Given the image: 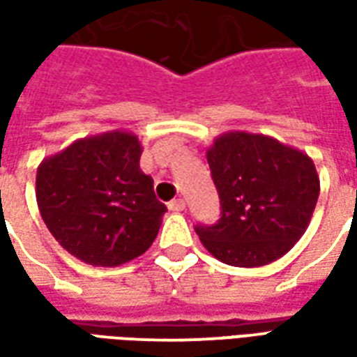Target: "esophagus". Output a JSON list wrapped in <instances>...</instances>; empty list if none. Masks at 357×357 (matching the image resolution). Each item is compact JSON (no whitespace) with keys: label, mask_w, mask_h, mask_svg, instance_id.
<instances>
[{"label":"esophagus","mask_w":357,"mask_h":357,"mask_svg":"<svg viewBox=\"0 0 357 357\" xmlns=\"http://www.w3.org/2000/svg\"><path fill=\"white\" fill-rule=\"evenodd\" d=\"M168 208L172 212H183L185 210V201L183 199H174L172 202H168Z\"/></svg>","instance_id":"34e87169"}]
</instances>
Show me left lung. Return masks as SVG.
Segmentation results:
<instances>
[{
  "instance_id": "left-lung-1",
  "label": "left lung",
  "mask_w": 357,
  "mask_h": 357,
  "mask_svg": "<svg viewBox=\"0 0 357 357\" xmlns=\"http://www.w3.org/2000/svg\"><path fill=\"white\" fill-rule=\"evenodd\" d=\"M222 218L195 231L210 255L258 268L287 255L310 225L319 197L314 160L264 133L227 132L206 151Z\"/></svg>"
}]
</instances>
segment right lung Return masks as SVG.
Here are the masks:
<instances>
[{
  "instance_id": "right-lung-1",
  "label": "right lung",
  "mask_w": 357,
  "mask_h": 357,
  "mask_svg": "<svg viewBox=\"0 0 357 357\" xmlns=\"http://www.w3.org/2000/svg\"><path fill=\"white\" fill-rule=\"evenodd\" d=\"M137 135H89L43 158L36 201L51 235L82 262L114 268L141 256L158 235L166 206L143 174Z\"/></svg>"
}]
</instances>
